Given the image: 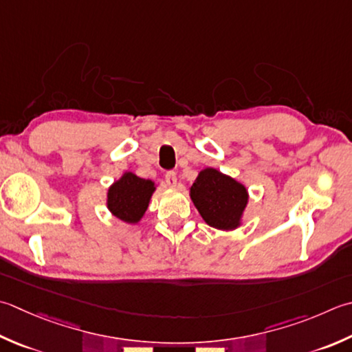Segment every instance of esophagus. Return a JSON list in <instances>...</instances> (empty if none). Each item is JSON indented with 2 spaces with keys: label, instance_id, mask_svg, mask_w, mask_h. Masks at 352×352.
<instances>
[{
  "label": "esophagus",
  "instance_id": "obj_1",
  "mask_svg": "<svg viewBox=\"0 0 352 352\" xmlns=\"http://www.w3.org/2000/svg\"><path fill=\"white\" fill-rule=\"evenodd\" d=\"M164 180H166L168 186L174 188V186L177 184V174L174 170H169V172H166V175H164Z\"/></svg>",
  "mask_w": 352,
  "mask_h": 352
}]
</instances>
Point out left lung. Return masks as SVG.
Listing matches in <instances>:
<instances>
[{"label":"left lung","instance_id":"left-lung-1","mask_svg":"<svg viewBox=\"0 0 352 352\" xmlns=\"http://www.w3.org/2000/svg\"><path fill=\"white\" fill-rule=\"evenodd\" d=\"M190 198L199 215L210 227L233 230L239 227L249 201L244 184L221 172L206 168L190 186Z\"/></svg>","mask_w":352,"mask_h":352}]
</instances>
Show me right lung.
<instances>
[{"label":"right lung","instance_id":"right-lung-1","mask_svg":"<svg viewBox=\"0 0 352 352\" xmlns=\"http://www.w3.org/2000/svg\"><path fill=\"white\" fill-rule=\"evenodd\" d=\"M154 190V182L144 180L133 172H125L119 180L109 186L107 206L114 217L125 223L135 224L146 212Z\"/></svg>","mask_w":352,"mask_h":352}]
</instances>
